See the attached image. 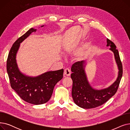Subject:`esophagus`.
<instances>
[{
    "label": "esophagus",
    "mask_w": 130,
    "mask_h": 130,
    "mask_svg": "<svg viewBox=\"0 0 130 130\" xmlns=\"http://www.w3.org/2000/svg\"><path fill=\"white\" fill-rule=\"evenodd\" d=\"M71 75V71L69 69H65L64 71V75L65 76H69Z\"/></svg>",
    "instance_id": "1"
}]
</instances>
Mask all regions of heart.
Returning a JSON list of instances; mask_svg holds the SVG:
<instances>
[{
    "mask_svg": "<svg viewBox=\"0 0 130 130\" xmlns=\"http://www.w3.org/2000/svg\"><path fill=\"white\" fill-rule=\"evenodd\" d=\"M92 49V44L88 42L83 45L75 52V56L77 59L82 60L85 59L91 53Z\"/></svg>",
    "mask_w": 130,
    "mask_h": 130,
    "instance_id": "heart-1",
    "label": "heart"
}]
</instances>
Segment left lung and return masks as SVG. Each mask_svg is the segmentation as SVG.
<instances>
[{
	"label": "left lung",
	"mask_w": 130,
	"mask_h": 130,
	"mask_svg": "<svg viewBox=\"0 0 130 130\" xmlns=\"http://www.w3.org/2000/svg\"><path fill=\"white\" fill-rule=\"evenodd\" d=\"M114 54L117 63L119 74L115 82L108 88L96 90L93 88L87 80L84 71V61H76L71 68V75L73 80L72 95L73 100L77 105L85 108H93L104 104L117 92L123 74V67L117 47L111 40L107 39V46Z\"/></svg>",
	"instance_id": "obj_1"
}]
</instances>
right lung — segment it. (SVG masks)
I'll return each mask as SVG.
<instances>
[{
	"mask_svg": "<svg viewBox=\"0 0 130 130\" xmlns=\"http://www.w3.org/2000/svg\"><path fill=\"white\" fill-rule=\"evenodd\" d=\"M36 31L30 28L13 43L7 60V71L11 87L20 98L29 103L39 105L50 100L55 86L63 78L64 70L47 72L37 77L26 76L19 71L16 56L20 44Z\"/></svg>",
	"mask_w": 130,
	"mask_h": 130,
	"instance_id": "add662e5",
	"label": "right lung"
}]
</instances>
